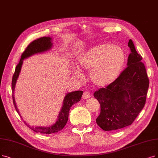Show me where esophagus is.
<instances>
[{
    "mask_svg": "<svg viewBox=\"0 0 158 158\" xmlns=\"http://www.w3.org/2000/svg\"><path fill=\"white\" fill-rule=\"evenodd\" d=\"M90 97H91V94L89 91H84L82 94V98H84L85 100L89 98Z\"/></svg>",
    "mask_w": 158,
    "mask_h": 158,
    "instance_id": "1",
    "label": "esophagus"
}]
</instances>
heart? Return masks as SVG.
<instances>
[{"label":"heart","mask_w":158,"mask_h":158,"mask_svg":"<svg viewBox=\"0 0 158 158\" xmlns=\"http://www.w3.org/2000/svg\"><path fill=\"white\" fill-rule=\"evenodd\" d=\"M124 61L125 54L121 47L104 43L81 55L78 64L81 69L91 71L89 77L93 84L102 87L110 84L118 77Z\"/></svg>","instance_id":"b5f03b06"}]
</instances>
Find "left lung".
<instances>
[{
    "label": "left lung",
    "instance_id": "left-lung-1",
    "mask_svg": "<svg viewBox=\"0 0 158 158\" xmlns=\"http://www.w3.org/2000/svg\"><path fill=\"white\" fill-rule=\"evenodd\" d=\"M127 67L118 78L94 93L100 103L96 122L105 131L118 130L131 125L146 103L149 80L142 56L131 40Z\"/></svg>",
    "mask_w": 158,
    "mask_h": 158
}]
</instances>
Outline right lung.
<instances>
[{
    "label": "right lung",
    "instance_id": "add662e5",
    "mask_svg": "<svg viewBox=\"0 0 158 158\" xmlns=\"http://www.w3.org/2000/svg\"><path fill=\"white\" fill-rule=\"evenodd\" d=\"M51 40H52L50 37H42L35 40H34L33 41H31L26 48V49L24 50V51L23 52L19 63L16 66L15 73L13 75V77H12L11 81L12 93H13V94H12V98H13V102L15 106V108L19 115H21L17 108V106L14 98V91L15 89V86L17 80L21 71L22 64L23 62V60L34 54L43 52L49 50L52 45ZM82 94V91H77L69 93L68 94H66L64 100V104H63L62 108L59 113L58 121L53 125L48 127H30L28 125V127L35 132H36V133H40L43 134H50L52 133H56V132L61 130L64 128L68 121L69 113V110L71 109V107L74 104L79 102L81 99Z\"/></svg>",
    "mask_w": 158,
    "mask_h": 158
}]
</instances>
